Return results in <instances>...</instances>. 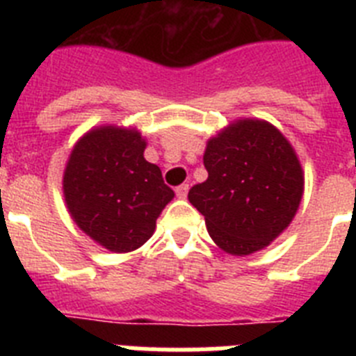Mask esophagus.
I'll list each match as a JSON object with an SVG mask.
<instances>
[{"label": "esophagus", "instance_id": "esophagus-1", "mask_svg": "<svg viewBox=\"0 0 356 356\" xmlns=\"http://www.w3.org/2000/svg\"><path fill=\"white\" fill-rule=\"evenodd\" d=\"M187 193H188V184H181L176 187V196L178 197H187Z\"/></svg>", "mask_w": 356, "mask_h": 356}]
</instances>
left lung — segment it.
Returning a JSON list of instances; mask_svg holds the SVG:
<instances>
[{"label": "left lung", "mask_w": 356, "mask_h": 356, "mask_svg": "<svg viewBox=\"0 0 356 356\" xmlns=\"http://www.w3.org/2000/svg\"><path fill=\"white\" fill-rule=\"evenodd\" d=\"M203 163L209 178L188 191V201L226 253H254L291 225L303 196V171L273 124L237 121L209 140Z\"/></svg>", "instance_id": "8db88e82"}]
</instances>
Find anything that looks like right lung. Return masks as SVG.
Returning a JSON list of instances; mask_svg holds the SVG:
<instances>
[{
    "label": "right lung",
    "mask_w": 356,
    "mask_h": 356,
    "mask_svg": "<svg viewBox=\"0 0 356 356\" xmlns=\"http://www.w3.org/2000/svg\"><path fill=\"white\" fill-rule=\"evenodd\" d=\"M139 131L103 127L85 134L71 151L64 196L80 229L114 253L140 248L172 200L159 165L144 159Z\"/></svg>",
    "instance_id": "1"
}]
</instances>
